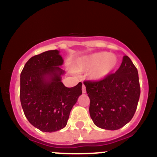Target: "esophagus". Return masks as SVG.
<instances>
[{"label": "esophagus", "mask_w": 157, "mask_h": 157, "mask_svg": "<svg viewBox=\"0 0 157 157\" xmlns=\"http://www.w3.org/2000/svg\"><path fill=\"white\" fill-rule=\"evenodd\" d=\"M82 92H83V93H86V86H85L84 84H83V86H82Z\"/></svg>", "instance_id": "1"}]
</instances>
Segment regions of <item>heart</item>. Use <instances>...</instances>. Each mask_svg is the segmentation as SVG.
<instances>
[{
    "label": "heart",
    "mask_w": 157,
    "mask_h": 157,
    "mask_svg": "<svg viewBox=\"0 0 157 157\" xmlns=\"http://www.w3.org/2000/svg\"><path fill=\"white\" fill-rule=\"evenodd\" d=\"M118 64V58L106 52H97L80 58L76 63L75 71H90L93 80H101L110 75Z\"/></svg>",
    "instance_id": "heart-1"
}]
</instances>
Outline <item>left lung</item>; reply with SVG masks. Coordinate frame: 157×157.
Instances as JSON below:
<instances>
[{"mask_svg": "<svg viewBox=\"0 0 157 157\" xmlns=\"http://www.w3.org/2000/svg\"><path fill=\"white\" fill-rule=\"evenodd\" d=\"M83 83L90 99V117L97 127L118 130L132 119L140 87L138 72L129 57H123L119 68L103 80Z\"/></svg>", "mask_w": 157, "mask_h": 157, "instance_id": "1", "label": "left lung"}]
</instances>
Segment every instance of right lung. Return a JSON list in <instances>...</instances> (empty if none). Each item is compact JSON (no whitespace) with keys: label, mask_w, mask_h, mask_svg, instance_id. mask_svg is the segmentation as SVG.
I'll return each instance as SVG.
<instances>
[{"label":"right lung","mask_w":157,"mask_h":157,"mask_svg":"<svg viewBox=\"0 0 157 157\" xmlns=\"http://www.w3.org/2000/svg\"><path fill=\"white\" fill-rule=\"evenodd\" d=\"M63 58L58 50L35 55L20 74V98L25 116L34 127L45 132L66 126L70 112L82 94V83L66 87L61 80L64 71L58 66Z\"/></svg>","instance_id":"obj_1"}]
</instances>
